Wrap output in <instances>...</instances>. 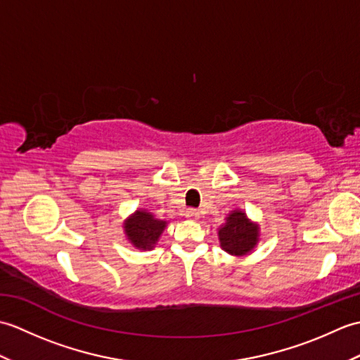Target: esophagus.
<instances>
[{
    "mask_svg": "<svg viewBox=\"0 0 360 360\" xmlns=\"http://www.w3.org/2000/svg\"><path fill=\"white\" fill-rule=\"evenodd\" d=\"M186 217H187L190 221H196L198 218H200V212H198L196 209H187V210H186Z\"/></svg>",
    "mask_w": 360,
    "mask_h": 360,
    "instance_id": "esophagus-1",
    "label": "esophagus"
}]
</instances>
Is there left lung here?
I'll use <instances>...</instances> for the list:
<instances>
[{
  "mask_svg": "<svg viewBox=\"0 0 360 360\" xmlns=\"http://www.w3.org/2000/svg\"><path fill=\"white\" fill-rule=\"evenodd\" d=\"M218 238L227 254L241 257L257 246L259 240V227L252 223L243 210L229 213L226 223L218 229Z\"/></svg>",
  "mask_w": 360,
  "mask_h": 360,
  "instance_id": "obj_1",
  "label": "left lung"
}]
</instances>
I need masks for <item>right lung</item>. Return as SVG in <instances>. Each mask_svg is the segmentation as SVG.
Segmentation results:
<instances>
[{"instance_id":"obj_1","label":"right lung","mask_w":360,"mask_h":360,"mask_svg":"<svg viewBox=\"0 0 360 360\" xmlns=\"http://www.w3.org/2000/svg\"><path fill=\"white\" fill-rule=\"evenodd\" d=\"M165 226L167 221L155 218V215H151L150 212L136 210L125 221L124 229L128 241L134 248L141 250H150L155 248V244L158 243L160 233L164 232Z\"/></svg>"}]
</instances>
